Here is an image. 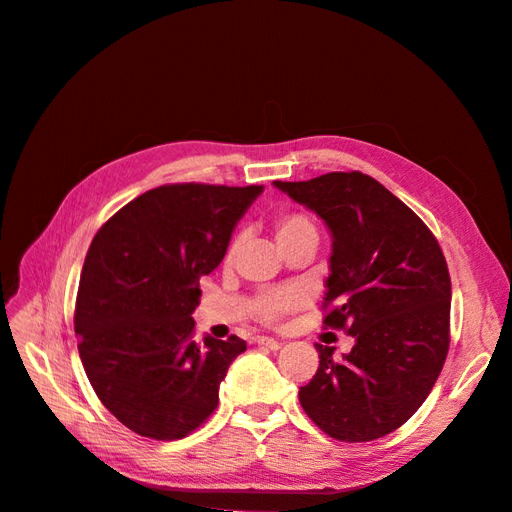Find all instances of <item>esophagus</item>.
<instances>
[{"label":"esophagus","instance_id":"obj_1","mask_svg":"<svg viewBox=\"0 0 512 512\" xmlns=\"http://www.w3.org/2000/svg\"><path fill=\"white\" fill-rule=\"evenodd\" d=\"M255 342H257L259 346L270 348V351H278V348L282 346L278 340H274V338H267V336H259V338H255Z\"/></svg>","mask_w":512,"mask_h":512}]
</instances>
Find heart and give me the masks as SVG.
I'll use <instances>...</instances> for the list:
<instances>
[{
    "instance_id": "obj_1",
    "label": "heart",
    "mask_w": 512,
    "mask_h": 512,
    "mask_svg": "<svg viewBox=\"0 0 512 512\" xmlns=\"http://www.w3.org/2000/svg\"><path fill=\"white\" fill-rule=\"evenodd\" d=\"M274 236L278 247L288 245L292 240H299L303 236H317V226L305 213L299 211H280L274 218ZM236 249V242H232L226 259L230 261ZM305 305L303 294L297 290H270L263 292L253 301V315L261 324L276 326L282 319L299 311Z\"/></svg>"
}]
</instances>
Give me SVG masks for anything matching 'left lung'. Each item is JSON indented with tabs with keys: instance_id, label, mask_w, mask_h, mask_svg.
I'll use <instances>...</instances> for the list:
<instances>
[{
	"instance_id": "8db88e82",
	"label": "left lung",
	"mask_w": 512,
	"mask_h": 512,
	"mask_svg": "<svg viewBox=\"0 0 512 512\" xmlns=\"http://www.w3.org/2000/svg\"><path fill=\"white\" fill-rule=\"evenodd\" d=\"M332 232L324 328L351 353L315 344L319 367L299 390L309 419L340 442L378 440L423 405L450 346V276L419 215L363 172L274 182Z\"/></svg>"
}]
</instances>
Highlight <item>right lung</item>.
<instances>
[{
    "label": "right lung",
    "mask_w": 512,
    "mask_h": 512,
    "mask_svg": "<svg viewBox=\"0 0 512 512\" xmlns=\"http://www.w3.org/2000/svg\"><path fill=\"white\" fill-rule=\"evenodd\" d=\"M261 191L164 184L97 230L76 294L78 355L103 407L134 434L180 440L218 407L220 384L247 342L195 338L199 278L220 265Z\"/></svg>",
    "instance_id": "obj_1"
}]
</instances>
